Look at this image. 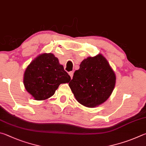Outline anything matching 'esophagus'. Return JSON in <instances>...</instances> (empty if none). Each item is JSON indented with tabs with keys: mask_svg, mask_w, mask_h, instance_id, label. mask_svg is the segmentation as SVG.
<instances>
[{
	"mask_svg": "<svg viewBox=\"0 0 146 146\" xmlns=\"http://www.w3.org/2000/svg\"><path fill=\"white\" fill-rule=\"evenodd\" d=\"M68 74L70 75V76L71 79H72V78H73V75H74V72H72V71H71V72H69Z\"/></svg>",
	"mask_w": 146,
	"mask_h": 146,
	"instance_id": "obj_1",
	"label": "esophagus"
}]
</instances>
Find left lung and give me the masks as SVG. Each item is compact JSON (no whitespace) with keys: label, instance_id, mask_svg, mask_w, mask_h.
<instances>
[{"label":"left lung","instance_id":"obj_1","mask_svg":"<svg viewBox=\"0 0 146 146\" xmlns=\"http://www.w3.org/2000/svg\"><path fill=\"white\" fill-rule=\"evenodd\" d=\"M116 76L106 59L99 54L85 59L69 83L72 92L82 105L94 108L104 103L113 92Z\"/></svg>","mask_w":146,"mask_h":146}]
</instances>
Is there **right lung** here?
Returning a JSON list of instances; mask_svg holds the SVG:
<instances>
[{"instance_id": "add662e5", "label": "right lung", "mask_w": 146, "mask_h": 146, "mask_svg": "<svg viewBox=\"0 0 146 146\" xmlns=\"http://www.w3.org/2000/svg\"><path fill=\"white\" fill-rule=\"evenodd\" d=\"M71 78L52 53H43L33 60L24 76V85L35 100H45L52 96L60 84Z\"/></svg>"}]
</instances>
